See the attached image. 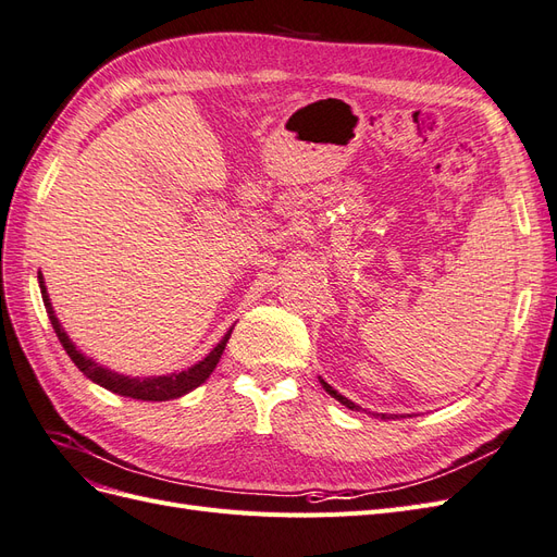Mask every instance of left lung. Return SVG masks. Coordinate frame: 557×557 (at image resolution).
<instances>
[{"label": "left lung", "mask_w": 557, "mask_h": 557, "mask_svg": "<svg viewBox=\"0 0 557 557\" xmlns=\"http://www.w3.org/2000/svg\"><path fill=\"white\" fill-rule=\"evenodd\" d=\"M320 385H323V387H325V393H327V395H332V397H334L336 401H342L346 409H350V411H360V407H358V404H356V401H350V399H348V397H344L342 393H336V391H334V387H332V385H330L327 381H323V379H320ZM376 416H379L381 420H391V418H397V416H393V413H376Z\"/></svg>", "instance_id": "left-lung-1"}]
</instances>
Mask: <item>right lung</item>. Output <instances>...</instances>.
<instances>
[{
	"mask_svg": "<svg viewBox=\"0 0 557 557\" xmlns=\"http://www.w3.org/2000/svg\"><path fill=\"white\" fill-rule=\"evenodd\" d=\"M39 288H41V297H44V307L46 313L50 318V325H53L58 339L62 344V348L66 350V356L72 358V362L81 369L83 374H86L92 383L107 387V391L115 393V395H123V397H132V399H144V401H166V399H176L181 395H188L190 391H195L197 385L205 383L211 372L215 369L218 360H221L223 350L230 342V334L234 330V325L227 330V334L223 336L221 342L215 344V348L209 352L205 360H199L197 364L188 367L185 372H174V374H166V376H125V374H117L113 369L104 367V364H97L92 358H88L86 352H81L76 348V344L70 339V334L64 332L62 323L58 320L53 305H50V297L46 290V283L44 276L39 272Z\"/></svg>",
	"mask_w": 557,
	"mask_h": 557,
	"instance_id": "add662e5",
	"label": "right lung"
}]
</instances>
